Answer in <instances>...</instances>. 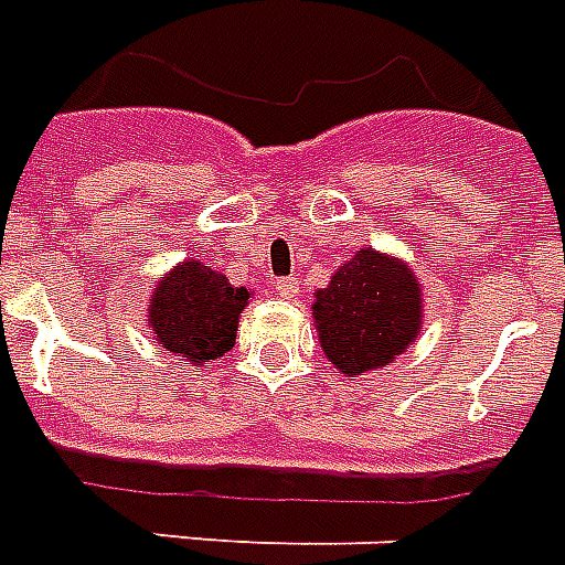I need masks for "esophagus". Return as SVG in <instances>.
<instances>
[{
  "instance_id": "obj_1",
  "label": "esophagus",
  "mask_w": 565,
  "mask_h": 565,
  "mask_svg": "<svg viewBox=\"0 0 565 565\" xmlns=\"http://www.w3.org/2000/svg\"><path fill=\"white\" fill-rule=\"evenodd\" d=\"M273 290L281 296V299H292L296 292H299V281L296 278H278V281L273 284Z\"/></svg>"
}]
</instances>
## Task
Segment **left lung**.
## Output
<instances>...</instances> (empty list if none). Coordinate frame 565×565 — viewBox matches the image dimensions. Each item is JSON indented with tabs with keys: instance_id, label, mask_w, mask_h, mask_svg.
<instances>
[{
	"instance_id": "1",
	"label": "left lung",
	"mask_w": 565,
	"mask_h": 565,
	"mask_svg": "<svg viewBox=\"0 0 565 565\" xmlns=\"http://www.w3.org/2000/svg\"><path fill=\"white\" fill-rule=\"evenodd\" d=\"M422 299L407 260L372 246L354 252L328 287L313 292V326L331 366L352 381L390 366L422 334Z\"/></svg>"
}]
</instances>
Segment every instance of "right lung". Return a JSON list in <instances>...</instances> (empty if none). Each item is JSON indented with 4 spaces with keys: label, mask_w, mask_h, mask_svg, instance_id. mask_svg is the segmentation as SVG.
<instances>
[{
    "label": "right lung",
    "mask_w": 565,
    "mask_h": 565,
    "mask_svg": "<svg viewBox=\"0 0 565 565\" xmlns=\"http://www.w3.org/2000/svg\"><path fill=\"white\" fill-rule=\"evenodd\" d=\"M252 296L255 290L234 287L222 273L188 257L154 284L146 305V322L167 352L193 366H207L231 352L239 313L248 308Z\"/></svg>",
    "instance_id": "right-lung-1"
}]
</instances>
